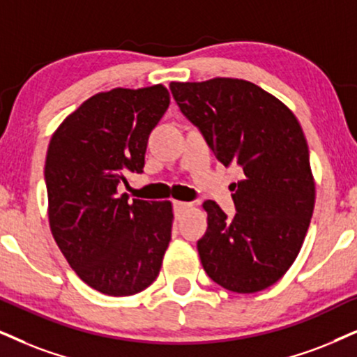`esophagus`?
Listing matches in <instances>:
<instances>
[{
	"label": "esophagus",
	"mask_w": 357,
	"mask_h": 357,
	"mask_svg": "<svg viewBox=\"0 0 357 357\" xmlns=\"http://www.w3.org/2000/svg\"><path fill=\"white\" fill-rule=\"evenodd\" d=\"M173 207H174V215L179 219L184 214V212H186L189 207H191V204H189V202H183V201H174Z\"/></svg>",
	"instance_id": "1"
}]
</instances>
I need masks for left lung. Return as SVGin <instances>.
<instances>
[{
  "label": "left lung",
  "instance_id": "left-lung-1",
  "mask_svg": "<svg viewBox=\"0 0 357 357\" xmlns=\"http://www.w3.org/2000/svg\"><path fill=\"white\" fill-rule=\"evenodd\" d=\"M183 115L224 166L237 165V214L206 201L201 264L225 290L255 293L278 282L303 245L314 209V179L303 130L285 103L242 79L171 82Z\"/></svg>",
  "mask_w": 357,
  "mask_h": 357
}]
</instances>
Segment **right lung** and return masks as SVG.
Listing matches in <instances>:
<instances>
[{
  "mask_svg": "<svg viewBox=\"0 0 357 357\" xmlns=\"http://www.w3.org/2000/svg\"><path fill=\"white\" fill-rule=\"evenodd\" d=\"M169 107L158 84L96 93L54 132L47 148L49 225L82 282L108 296H130L155 282L171 241L169 201L128 202L116 194L143 173L148 137Z\"/></svg>",
  "mask_w": 357,
  "mask_h": 357,
  "instance_id": "add662e5",
  "label": "right lung"
}]
</instances>
